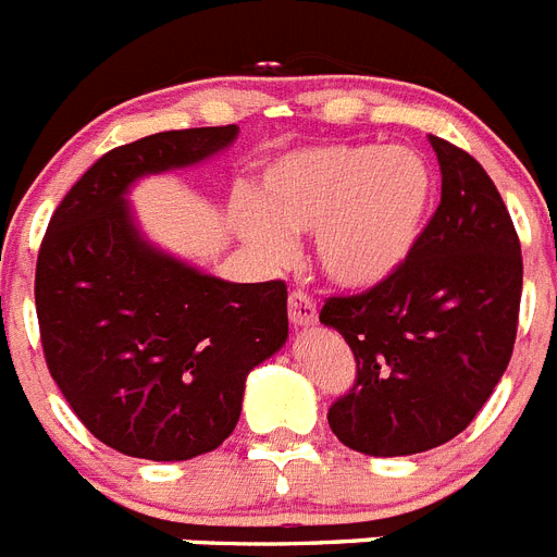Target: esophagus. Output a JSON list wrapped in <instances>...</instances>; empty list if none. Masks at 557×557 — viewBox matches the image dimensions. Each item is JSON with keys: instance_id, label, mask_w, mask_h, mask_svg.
Masks as SVG:
<instances>
[{"instance_id": "34e87169", "label": "esophagus", "mask_w": 557, "mask_h": 557, "mask_svg": "<svg viewBox=\"0 0 557 557\" xmlns=\"http://www.w3.org/2000/svg\"><path fill=\"white\" fill-rule=\"evenodd\" d=\"M288 317H292L294 329H311L317 322V302L302 292H292L288 297Z\"/></svg>"}]
</instances>
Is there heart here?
Here are the masks:
<instances>
[{"instance_id":"b5f03b06","label":"heart","mask_w":557,"mask_h":557,"mask_svg":"<svg viewBox=\"0 0 557 557\" xmlns=\"http://www.w3.org/2000/svg\"><path fill=\"white\" fill-rule=\"evenodd\" d=\"M433 177L408 147L317 144L269 163L260 203L237 209V232L263 263L286 265L311 232L314 260L339 288L366 292L399 271L428 221Z\"/></svg>"}]
</instances>
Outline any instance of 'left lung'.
Wrapping results in <instances>:
<instances>
[{
  "instance_id": "8db88e82",
  "label": "left lung",
  "mask_w": 557,
  "mask_h": 557,
  "mask_svg": "<svg viewBox=\"0 0 557 557\" xmlns=\"http://www.w3.org/2000/svg\"><path fill=\"white\" fill-rule=\"evenodd\" d=\"M442 203L396 274L331 297L320 322L357 359V385L329 410L345 447L413 456L459 436L512 357L521 306V243L481 163L430 135Z\"/></svg>"
}]
</instances>
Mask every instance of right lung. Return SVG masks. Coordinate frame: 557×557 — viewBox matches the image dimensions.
I'll return each instance as SVG.
<instances>
[{
    "mask_svg": "<svg viewBox=\"0 0 557 557\" xmlns=\"http://www.w3.org/2000/svg\"><path fill=\"white\" fill-rule=\"evenodd\" d=\"M172 129L98 158L50 218L36 263L41 348L73 413L98 442L149 461L221 447L251 368L288 339L283 280L228 283L147 240L129 189L237 138Z\"/></svg>",
    "mask_w": 557,
    "mask_h": 557,
    "instance_id": "obj_1",
    "label": "right lung"
}]
</instances>
